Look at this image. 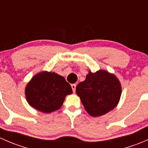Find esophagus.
Returning a JSON list of instances; mask_svg holds the SVG:
<instances>
[{
	"mask_svg": "<svg viewBox=\"0 0 148 148\" xmlns=\"http://www.w3.org/2000/svg\"><path fill=\"white\" fill-rule=\"evenodd\" d=\"M76 86H77L76 84H71V88H72V90H73V92H75Z\"/></svg>",
	"mask_w": 148,
	"mask_h": 148,
	"instance_id": "esophagus-1",
	"label": "esophagus"
}]
</instances>
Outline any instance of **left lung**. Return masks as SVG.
<instances>
[{
    "label": "left lung",
    "instance_id": "8db88e82",
    "mask_svg": "<svg viewBox=\"0 0 148 148\" xmlns=\"http://www.w3.org/2000/svg\"><path fill=\"white\" fill-rule=\"evenodd\" d=\"M85 110L92 117H99L114 110L120 102L122 86L114 74L100 69L89 71L86 79L76 87Z\"/></svg>",
    "mask_w": 148,
    "mask_h": 148
}]
</instances>
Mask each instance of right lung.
Segmentation results:
<instances>
[{"label":"right lung","mask_w":148,"mask_h":148,"mask_svg":"<svg viewBox=\"0 0 148 148\" xmlns=\"http://www.w3.org/2000/svg\"><path fill=\"white\" fill-rule=\"evenodd\" d=\"M72 94L71 85L55 72L43 71L31 78L25 88V96L31 107L44 113L59 110L66 95Z\"/></svg>","instance_id":"1"}]
</instances>
